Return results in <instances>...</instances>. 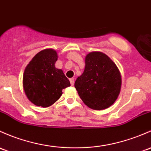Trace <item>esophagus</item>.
Masks as SVG:
<instances>
[{
	"instance_id": "34e87169",
	"label": "esophagus",
	"mask_w": 151,
	"mask_h": 151,
	"mask_svg": "<svg viewBox=\"0 0 151 151\" xmlns=\"http://www.w3.org/2000/svg\"><path fill=\"white\" fill-rule=\"evenodd\" d=\"M69 81H70V83L71 85H74V78H71L70 80H69Z\"/></svg>"
}]
</instances>
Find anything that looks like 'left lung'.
<instances>
[{
  "mask_svg": "<svg viewBox=\"0 0 151 151\" xmlns=\"http://www.w3.org/2000/svg\"><path fill=\"white\" fill-rule=\"evenodd\" d=\"M121 85L116 65L107 55L97 51L87 55L85 71L74 83L84 104L94 110L111 106L118 98Z\"/></svg>",
  "mask_w": 151,
  "mask_h": 151,
  "instance_id": "1",
  "label": "left lung"
}]
</instances>
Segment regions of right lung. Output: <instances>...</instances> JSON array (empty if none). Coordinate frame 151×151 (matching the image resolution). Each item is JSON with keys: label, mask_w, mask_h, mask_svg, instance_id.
<instances>
[{"label": "right lung", "mask_w": 151, "mask_h": 151, "mask_svg": "<svg viewBox=\"0 0 151 151\" xmlns=\"http://www.w3.org/2000/svg\"><path fill=\"white\" fill-rule=\"evenodd\" d=\"M58 55L53 49H45L35 55L23 75L25 94L32 104L48 107L62 95L70 82L61 69L55 67Z\"/></svg>", "instance_id": "right-lung-1"}]
</instances>
